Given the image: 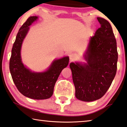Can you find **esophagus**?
I'll use <instances>...</instances> for the list:
<instances>
[{
	"instance_id": "obj_1",
	"label": "esophagus",
	"mask_w": 127,
	"mask_h": 127,
	"mask_svg": "<svg viewBox=\"0 0 127 127\" xmlns=\"http://www.w3.org/2000/svg\"><path fill=\"white\" fill-rule=\"evenodd\" d=\"M76 57V56L75 54H71L69 55V59H70V61H73V60L75 59V58Z\"/></svg>"
}]
</instances>
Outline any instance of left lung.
I'll list each match as a JSON object with an SVG mask.
<instances>
[{
	"instance_id": "obj_1",
	"label": "left lung",
	"mask_w": 127,
	"mask_h": 127,
	"mask_svg": "<svg viewBox=\"0 0 127 127\" xmlns=\"http://www.w3.org/2000/svg\"><path fill=\"white\" fill-rule=\"evenodd\" d=\"M100 27L90 38L84 55L86 63H71L69 67L78 99H100L109 89L117 70L116 41L109 22L97 17Z\"/></svg>"
}]
</instances>
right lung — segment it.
Returning a JSON list of instances; mask_svg holds the SVG:
<instances>
[{
    "instance_id": "add662e5",
    "label": "right lung",
    "mask_w": 127,
    "mask_h": 127,
    "mask_svg": "<svg viewBox=\"0 0 127 127\" xmlns=\"http://www.w3.org/2000/svg\"><path fill=\"white\" fill-rule=\"evenodd\" d=\"M37 19V16L29 17L20 28L12 49L9 71L16 86L23 95L34 99H45L53 95L54 86L62 70L68 65L69 57L55 60L43 72H32L24 66L21 58L22 43L29 26Z\"/></svg>"
}]
</instances>
